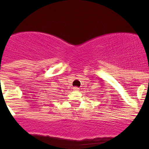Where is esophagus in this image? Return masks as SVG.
Wrapping results in <instances>:
<instances>
[{"label": "esophagus", "mask_w": 149, "mask_h": 149, "mask_svg": "<svg viewBox=\"0 0 149 149\" xmlns=\"http://www.w3.org/2000/svg\"><path fill=\"white\" fill-rule=\"evenodd\" d=\"M73 90L74 91H78L79 90V88L78 87H76V86H74V87H73Z\"/></svg>", "instance_id": "34e87169"}]
</instances>
